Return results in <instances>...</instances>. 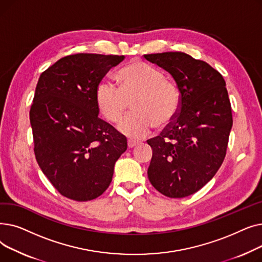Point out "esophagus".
<instances>
[{
	"label": "esophagus",
	"instance_id": "obj_1",
	"mask_svg": "<svg viewBox=\"0 0 262 262\" xmlns=\"http://www.w3.org/2000/svg\"><path fill=\"white\" fill-rule=\"evenodd\" d=\"M137 144H138V142L137 141H135V140H128L127 141V146H128V148H133V147H135Z\"/></svg>",
	"mask_w": 262,
	"mask_h": 262
}]
</instances>
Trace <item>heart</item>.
I'll list each match as a JSON object with an SVG mask.
<instances>
[{
    "label": "heart",
    "instance_id": "obj_1",
    "mask_svg": "<svg viewBox=\"0 0 262 262\" xmlns=\"http://www.w3.org/2000/svg\"><path fill=\"white\" fill-rule=\"evenodd\" d=\"M116 81L118 89L101 82L95 90V104L105 120L116 124L125 116L132 103L134 113L119 126L123 135L133 139L143 138L154 126L166 127L176 117L180 90L155 66L134 59L120 69Z\"/></svg>",
    "mask_w": 262,
    "mask_h": 262
}]
</instances>
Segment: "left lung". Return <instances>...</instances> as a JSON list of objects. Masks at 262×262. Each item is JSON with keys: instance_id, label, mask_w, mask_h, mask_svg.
I'll return each mask as SVG.
<instances>
[{"instance_id": "left-lung-1", "label": "left lung", "mask_w": 262, "mask_h": 262, "mask_svg": "<svg viewBox=\"0 0 262 262\" xmlns=\"http://www.w3.org/2000/svg\"><path fill=\"white\" fill-rule=\"evenodd\" d=\"M144 58L168 71L181 93L174 120L147 140L153 149L148 180L163 195L186 198L207 184L225 158L232 126L225 80L207 62L186 53L147 54Z\"/></svg>"}]
</instances>
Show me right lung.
<instances>
[{
    "label": "right lung",
    "instance_id": "right-lung-1",
    "mask_svg": "<svg viewBox=\"0 0 262 262\" xmlns=\"http://www.w3.org/2000/svg\"><path fill=\"white\" fill-rule=\"evenodd\" d=\"M123 55L79 53L41 73L30 120L40 169L59 193L77 202L102 195L126 137L100 119L95 90Z\"/></svg>",
    "mask_w": 262,
    "mask_h": 262
}]
</instances>
